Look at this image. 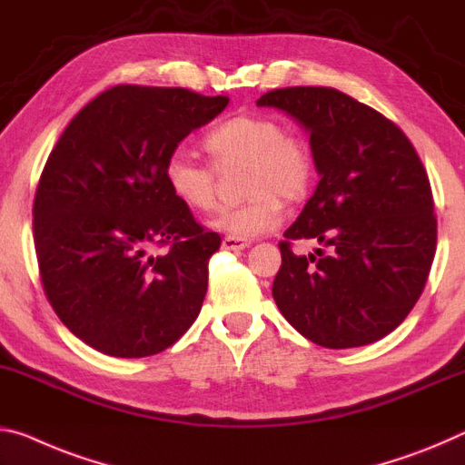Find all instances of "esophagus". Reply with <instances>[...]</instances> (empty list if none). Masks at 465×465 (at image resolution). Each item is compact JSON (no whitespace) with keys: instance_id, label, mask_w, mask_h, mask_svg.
Returning <instances> with one entry per match:
<instances>
[{"instance_id":"esophagus-1","label":"esophagus","mask_w":465,"mask_h":465,"mask_svg":"<svg viewBox=\"0 0 465 465\" xmlns=\"http://www.w3.org/2000/svg\"><path fill=\"white\" fill-rule=\"evenodd\" d=\"M221 246L225 250H244L250 246V242L244 238H233V235H225L223 242H221Z\"/></svg>"}]
</instances>
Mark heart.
<instances>
[{
  "mask_svg": "<svg viewBox=\"0 0 465 465\" xmlns=\"http://www.w3.org/2000/svg\"><path fill=\"white\" fill-rule=\"evenodd\" d=\"M211 163L186 151H173L163 163V182L188 211L206 213L217 204V172L244 163V190L250 201L227 206L211 219V227L233 238L269 233L283 219L285 201L308 194L314 180V157L304 138L287 134L275 117L242 114L227 117L203 138Z\"/></svg>",
  "mask_w": 465,
  "mask_h": 465,
  "instance_id": "b5f03b06",
  "label": "heart"
}]
</instances>
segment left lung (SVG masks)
Masks as SVG:
<instances>
[{
  "label": "left lung",
  "instance_id": "8db88e82",
  "mask_svg": "<svg viewBox=\"0 0 465 465\" xmlns=\"http://www.w3.org/2000/svg\"><path fill=\"white\" fill-rule=\"evenodd\" d=\"M256 105L282 109L311 134L321 175L279 244L277 308L322 348L379 341L414 308L437 250L432 190L414 144L337 88H277ZM296 239H316L328 254L293 255Z\"/></svg>",
  "mask_w": 465,
  "mask_h": 465
}]
</instances>
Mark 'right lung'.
<instances>
[{
	"instance_id": "obj_1",
	"label": "right lung",
	"mask_w": 465,
	"mask_h": 465,
	"mask_svg": "<svg viewBox=\"0 0 465 465\" xmlns=\"http://www.w3.org/2000/svg\"><path fill=\"white\" fill-rule=\"evenodd\" d=\"M227 103L117 84L80 109L51 151L33 206L41 283L64 325L97 351L153 356L201 312L221 238L169 194L163 163Z\"/></svg>"
}]
</instances>
